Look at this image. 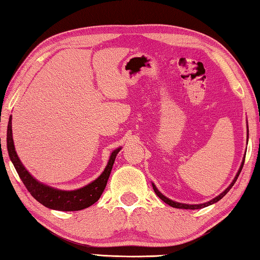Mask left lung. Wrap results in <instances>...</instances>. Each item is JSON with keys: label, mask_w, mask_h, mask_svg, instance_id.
<instances>
[{"label": "left lung", "mask_w": 260, "mask_h": 260, "mask_svg": "<svg viewBox=\"0 0 260 260\" xmlns=\"http://www.w3.org/2000/svg\"><path fill=\"white\" fill-rule=\"evenodd\" d=\"M247 128H248V125H247ZM244 157H246V156H244ZM243 164H244V158H243V160H242V163H241V166H240V169H239V171H238V173H237V175H236V178H234V180L232 181V183L229 185V187L225 189L223 192L219 194V196H217L216 198H214V199H212L210 200V202H208V203H205V204H199V205H188V204H181V203H176V202H173V200H171V199H169V198H166L164 194H161L159 191H158V189L156 188V185L153 183V189H154V191H155V193L158 196V197L163 200V202L165 203V204H168V205H170V206H172V207H174V208H182V209H199V208H204V207H207V206H209V205H212V204H215V203H217L218 200H221L225 194H226L229 191H230V189H231L232 187H233V184L236 183V181H237V179H238V176H239V174H240V172H241V170H242V168H243Z\"/></svg>", "instance_id": "obj_1"}]
</instances>
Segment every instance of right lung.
<instances>
[{
    "instance_id": "1",
    "label": "right lung",
    "mask_w": 260,
    "mask_h": 260,
    "mask_svg": "<svg viewBox=\"0 0 260 260\" xmlns=\"http://www.w3.org/2000/svg\"><path fill=\"white\" fill-rule=\"evenodd\" d=\"M12 116H10L8 124V134H7V146L10 159L17 170V173L20 176L24 187L30 192V194L35 198L38 203H41L44 206L55 210H62V212H73V210H81L91 206L97 200L101 198V196L104 191L107 180L110 178L112 168H113L115 157L121 148H117L112 151L110 156L109 163H107L105 170L103 173L91 183L87 184L86 187L66 191L54 189L48 187L46 184H43L31 176V174L24 169V166L19 159L16 153L12 139Z\"/></svg>"
}]
</instances>
